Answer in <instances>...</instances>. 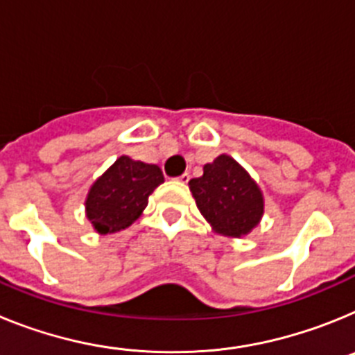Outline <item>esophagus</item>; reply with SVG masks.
Listing matches in <instances>:
<instances>
[{"mask_svg": "<svg viewBox=\"0 0 355 355\" xmlns=\"http://www.w3.org/2000/svg\"><path fill=\"white\" fill-rule=\"evenodd\" d=\"M178 181H180V183H188V181H190V174L184 172V174H181L180 178H178Z\"/></svg>", "mask_w": 355, "mask_h": 355, "instance_id": "obj_1", "label": "esophagus"}]
</instances>
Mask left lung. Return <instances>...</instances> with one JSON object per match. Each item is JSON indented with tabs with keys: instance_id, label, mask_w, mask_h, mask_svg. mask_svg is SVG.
I'll return each instance as SVG.
<instances>
[{
	"instance_id": "8db88e82",
	"label": "left lung",
	"mask_w": 355,
	"mask_h": 355,
	"mask_svg": "<svg viewBox=\"0 0 355 355\" xmlns=\"http://www.w3.org/2000/svg\"><path fill=\"white\" fill-rule=\"evenodd\" d=\"M188 184L197 208L218 233L238 238L258 225L261 190L231 156L220 155L206 163L205 174Z\"/></svg>"
}]
</instances>
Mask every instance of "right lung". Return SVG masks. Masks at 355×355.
Here are the masks:
<instances>
[{"instance_id":"right-lung-1","label":"right lung","mask_w":355,"mask_h":355,"mask_svg":"<svg viewBox=\"0 0 355 355\" xmlns=\"http://www.w3.org/2000/svg\"><path fill=\"white\" fill-rule=\"evenodd\" d=\"M162 183L158 165L121 156L90 188L85 202L87 216L101 234L126 229L139 218L149 196Z\"/></svg>"}]
</instances>
